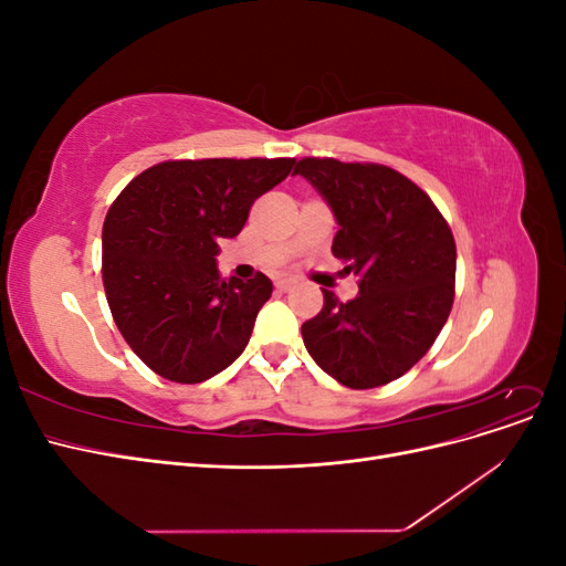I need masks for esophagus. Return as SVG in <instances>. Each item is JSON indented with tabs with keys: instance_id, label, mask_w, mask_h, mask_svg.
Wrapping results in <instances>:
<instances>
[{
	"instance_id": "34e87169",
	"label": "esophagus",
	"mask_w": 566,
	"mask_h": 566,
	"mask_svg": "<svg viewBox=\"0 0 566 566\" xmlns=\"http://www.w3.org/2000/svg\"><path fill=\"white\" fill-rule=\"evenodd\" d=\"M293 285H295V279H290V276H283V279L276 281V287L281 290V293H287V290Z\"/></svg>"
}]
</instances>
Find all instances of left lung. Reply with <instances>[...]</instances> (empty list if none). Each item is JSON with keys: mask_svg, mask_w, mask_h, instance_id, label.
<instances>
[{"mask_svg": "<svg viewBox=\"0 0 566 566\" xmlns=\"http://www.w3.org/2000/svg\"><path fill=\"white\" fill-rule=\"evenodd\" d=\"M295 175L312 181L337 219L333 254L358 276V295L302 323L314 361L352 389L401 378L434 345L455 295V241L437 205L397 169L375 163L304 158Z\"/></svg>", "mask_w": 566, "mask_h": 566, "instance_id": "obj_1", "label": "left lung"}]
</instances>
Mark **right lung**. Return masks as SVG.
Segmentation results:
<instances>
[{
    "mask_svg": "<svg viewBox=\"0 0 566 566\" xmlns=\"http://www.w3.org/2000/svg\"><path fill=\"white\" fill-rule=\"evenodd\" d=\"M295 158L167 160L134 177L104 221L106 300L132 352L160 378L196 385L248 347L271 281H224L221 238L245 227L252 202Z\"/></svg>",
    "mask_w": 566,
    "mask_h": 566,
    "instance_id": "right-lung-1",
    "label": "right lung"
}]
</instances>
